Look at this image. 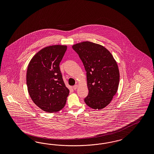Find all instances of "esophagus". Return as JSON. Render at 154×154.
<instances>
[{"label": "esophagus", "instance_id": "1", "mask_svg": "<svg viewBox=\"0 0 154 154\" xmlns=\"http://www.w3.org/2000/svg\"><path fill=\"white\" fill-rule=\"evenodd\" d=\"M77 88H78V85H75V86H73V89L75 90L77 89Z\"/></svg>", "mask_w": 154, "mask_h": 154}]
</instances>
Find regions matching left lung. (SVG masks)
Returning a JSON list of instances; mask_svg holds the SVG:
<instances>
[{
  "instance_id": "left-lung-1",
  "label": "left lung",
  "mask_w": 154,
  "mask_h": 154,
  "mask_svg": "<svg viewBox=\"0 0 154 154\" xmlns=\"http://www.w3.org/2000/svg\"><path fill=\"white\" fill-rule=\"evenodd\" d=\"M72 48L86 72L89 93L85 102L93 109H103L111 102L118 89L120 74L116 61L104 47L93 42L79 43Z\"/></svg>"
}]
</instances>
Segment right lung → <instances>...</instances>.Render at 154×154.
I'll return each mask as SVG.
<instances>
[{"label":"right lung","mask_w":154,"mask_h":154,"mask_svg":"<svg viewBox=\"0 0 154 154\" xmlns=\"http://www.w3.org/2000/svg\"><path fill=\"white\" fill-rule=\"evenodd\" d=\"M66 48L61 45L46 47L33 56L28 65V92L33 102L45 112L60 111L69 95L59 67Z\"/></svg>","instance_id":"1"}]
</instances>
